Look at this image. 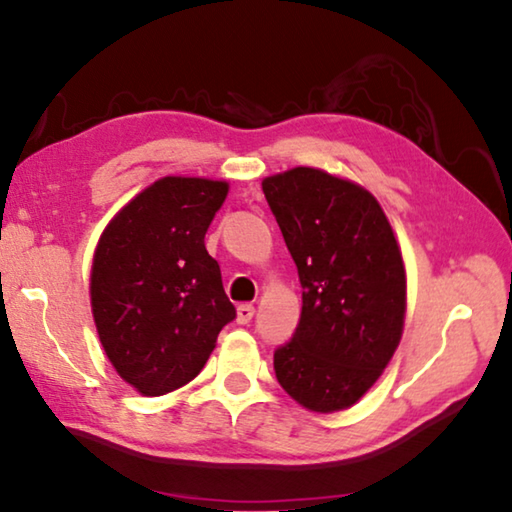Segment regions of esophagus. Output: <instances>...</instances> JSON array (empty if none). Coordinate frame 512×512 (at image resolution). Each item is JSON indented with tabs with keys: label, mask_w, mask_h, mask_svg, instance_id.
<instances>
[{
	"label": "esophagus",
	"mask_w": 512,
	"mask_h": 512,
	"mask_svg": "<svg viewBox=\"0 0 512 512\" xmlns=\"http://www.w3.org/2000/svg\"><path fill=\"white\" fill-rule=\"evenodd\" d=\"M255 316V307L253 305H239L237 307V323L239 325H248Z\"/></svg>",
	"instance_id": "obj_1"
}]
</instances>
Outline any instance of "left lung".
<instances>
[{
    "label": "left lung",
    "mask_w": 512,
    "mask_h": 512,
    "mask_svg": "<svg viewBox=\"0 0 512 512\" xmlns=\"http://www.w3.org/2000/svg\"><path fill=\"white\" fill-rule=\"evenodd\" d=\"M262 189L302 284L300 323L275 350V377L302 409H350L402 341L400 244L377 198L348 178L293 167L264 178Z\"/></svg>",
    "instance_id": "8db88e82"
}]
</instances>
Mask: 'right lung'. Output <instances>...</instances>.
<instances>
[{
    "instance_id": "add662e5",
    "label": "right lung",
    "mask_w": 512,
    "mask_h": 512,
    "mask_svg": "<svg viewBox=\"0 0 512 512\" xmlns=\"http://www.w3.org/2000/svg\"><path fill=\"white\" fill-rule=\"evenodd\" d=\"M230 185L164 176L112 216L94 248L90 305L103 352L137 393L176 391L237 316L205 232Z\"/></svg>"
}]
</instances>
